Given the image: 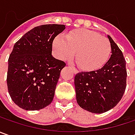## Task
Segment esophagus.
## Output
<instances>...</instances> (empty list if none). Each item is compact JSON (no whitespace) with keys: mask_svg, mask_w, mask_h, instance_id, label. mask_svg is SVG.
Segmentation results:
<instances>
[{"mask_svg":"<svg viewBox=\"0 0 135 135\" xmlns=\"http://www.w3.org/2000/svg\"><path fill=\"white\" fill-rule=\"evenodd\" d=\"M72 69H73V70H74V74H77V73H78V70H76L75 68H72Z\"/></svg>","mask_w":135,"mask_h":135,"instance_id":"esophagus-1","label":"esophagus"}]
</instances>
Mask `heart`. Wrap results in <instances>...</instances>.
<instances>
[{
  "label": "heart",
  "instance_id": "obj_1",
  "mask_svg": "<svg viewBox=\"0 0 135 135\" xmlns=\"http://www.w3.org/2000/svg\"><path fill=\"white\" fill-rule=\"evenodd\" d=\"M55 55L68 61L74 57L83 69L93 70L100 68L110 52L109 41L104 37L88 29H77L67 35L59 34L53 40Z\"/></svg>",
  "mask_w": 135,
  "mask_h": 135
}]
</instances>
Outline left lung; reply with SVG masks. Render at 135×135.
Returning <instances> with one entry per match:
<instances>
[{
    "mask_svg": "<svg viewBox=\"0 0 135 135\" xmlns=\"http://www.w3.org/2000/svg\"><path fill=\"white\" fill-rule=\"evenodd\" d=\"M110 57L100 69L80 72L75 76L74 85L77 104L93 113H102L113 108L120 101L126 87V60L122 51L107 35Z\"/></svg>",
    "mask_w": 135,
    "mask_h": 135,
    "instance_id": "1",
    "label": "left lung"
}]
</instances>
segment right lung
<instances>
[{
  "instance_id": "1",
  "label": "right lung",
  "mask_w": 135,
  "mask_h": 135,
  "mask_svg": "<svg viewBox=\"0 0 135 135\" xmlns=\"http://www.w3.org/2000/svg\"><path fill=\"white\" fill-rule=\"evenodd\" d=\"M64 25L35 27L18 40L8 59L7 82L13 101L25 110H38L51 104L65 63L52 55L54 38Z\"/></svg>"
}]
</instances>
